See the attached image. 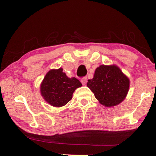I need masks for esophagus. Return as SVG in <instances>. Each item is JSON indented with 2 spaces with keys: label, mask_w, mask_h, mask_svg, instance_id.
I'll list each match as a JSON object with an SVG mask.
<instances>
[{
  "label": "esophagus",
  "mask_w": 156,
  "mask_h": 156,
  "mask_svg": "<svg viewBox=\"0 0 156 156\" xmlns=\"http://www.w3.org/2000/svg\"><path fill=\"white\" fill-rule=\"evenodd\" d=\"M81 82L83 85H86V84H87V77H84L82 78L81 80Z\"/></svg>",
  "instance_id": "obj_1"
}]
</instances>
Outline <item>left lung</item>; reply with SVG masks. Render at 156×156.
I'll return each instance as SVG.
<instances>
[{
	"label": "left lung",
	"mask_w": 156,
	"mask_h": 156,
	"mask_svg": "<svg viewBox=\"0 0 156 156\" xmlns=\"http://www.w3.org/2000/svg\"><path fill=\"white\" fill-rule=\"evenodd\" d=\"M129 79L115 65H101L96 69L94 77L87 87L101 104L111 107L120 104L129 88Z\"/></svg>",
	"instance_id": "1"
}]
</instances>
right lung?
Wrapping results in <instances>:
<instances>
[{
    "instance_id": "1",
    "label": "right lung",
    "mask_w": 156,
    "mask_h": 156,
    "mask_svg": "<svg viewBox=\"0 0 156 156\" xmlns=\"http://www.w3.org/2000/svg\"><path fill=\"white\" fill-rule=\"evenodd\" d=\"M80 87L81 82L77 78H68L60 68L51 69L47 73L41 82L40 91L48 103L60 107L71 100L76 89Z\"/></svg>"
}]
</instances>
